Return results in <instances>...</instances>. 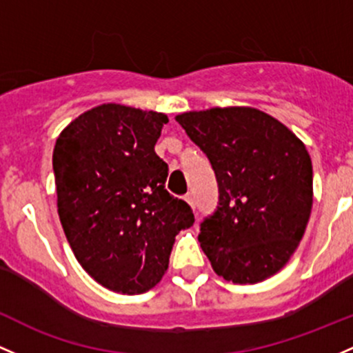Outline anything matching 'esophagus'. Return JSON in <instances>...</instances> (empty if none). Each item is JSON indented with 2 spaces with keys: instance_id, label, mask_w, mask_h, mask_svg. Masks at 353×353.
<instances>
[{
  "instance_id": "34e87169",
  "label": "esophagus",
  "mask_w": 353,
  "mask_h": 353,
  "mask_svg": "<svg viewBox=\"0 0 353 353\" xmlns=\"http://www.w3.org/2000/svg\"><path fill=\"white\" fill-rule=\"evenodd\" d=\"M184 201H185V203H188V204H189V206H191L192 209H194V208H196V203H194V196H192V194H185V197H184Z\"/></svg>"
}]
</instances>
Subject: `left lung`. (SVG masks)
Segmentation results:
<instances>
[{
  "label": "left lung",
  "mask_w": 353,
  "mask_h": 353,
  "mask_svg": "<svg viewBox=\"0 0 353 353\" xmlns=\"http://www.w3.org/2000/svg\"><path fill=\"white\" fill-rule=\"evenodd\" d=\"M176 120L218 179V209L199 233L212 270L239 285L273 276L296 251L312 212L307 147L285 123L253 107H212Z\"/></svg>",
  "instance_id": "left-lung-1"
}]
</instances>
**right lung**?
<instances>
[{
  "label": "right lung",
  "instance_id": "obj_1",
  "mask_svg": "<svg viewBox=\"0 0 353 353\" xmlns=\"http://www.w3.org/2000/svg\"><path fill=\"white\" fill-rule=\"evenodd\" d=\"M168 115L102 103L68 123L53 149L57 208L82 268L122 295L149 292L168 271L176 234L194 214L165 191L154 145Z\"/></svg>",
  "mask_w": 353,
  "mask_h": 353
}]
</instances>
